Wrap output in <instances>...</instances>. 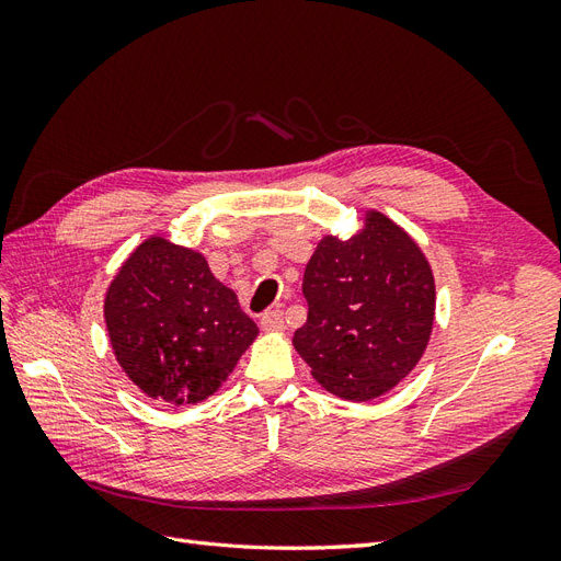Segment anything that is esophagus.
Listing matches in <instances>:
<instances>
[{
	"label": "esophagus",
	"mask_w": 561,
	"mask_h": 561,
	"mask_svg": "<svg viewBox=\"0 0 561 561\" xmlns=\"http://www.w3.org/2000/svg\"><path fill=\"white\" fill-rule=\"evenodd\" d=\"M260 328H262L264 332H280V330H285L283 313H280V311H266V313L260 318Z\"/></svg>",
	"instance_id": "esophagus-1"
}]
</instances>
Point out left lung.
I'll return each mask as SVG.
<instances>
[{"mask_svg":"<svg viewBox=\"0 0 561 561\" xmlns=\"http://www.w3.org/2000/svg\"><path fill=\"white\" fill-rule=\"evenodd\" d=\"M307 322L293 344L330 393L365 402L398 386L421 360L435 320L433 268L416 241L367 210L348 241L325 236L304 271Z\"/></svg>","mask_w":561,"mask_h":561,"instance_id":"8db88e82","label":"left lung"}]
</instances>
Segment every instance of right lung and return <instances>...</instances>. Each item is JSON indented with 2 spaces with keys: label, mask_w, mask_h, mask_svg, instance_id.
<instances>
[{
  "label": "right lung",
  "mask_w": 561,
  "mask_h": 561,
  "mask_svg": "<svg viewBox=\"0 0 561 561\" xmlns=\"http://www.w3.org/2000/svg\"><path fill=\"white\" fill-rule=\"evenodd\" d=\"M112 351L142 393L194 404L227 381L260 334L201 252L151 236L107 287Z\"/></svg>",
  "instance_id": "obj_1"
}]
</instances>
